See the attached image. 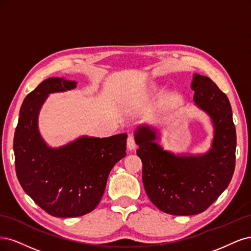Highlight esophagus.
<instances>
[{"mask_svg": "<svg viewBox=\"0 0 251 251\" xmlns=\"http://www.w3.org/2000/svg\"><path fill=\"white\" fill-rule=\"evenodd\" d=\"M136 146V143H135V139L132 134H129L128 135V139H127V148L129 150H133Z\"/></svg>", "mask_w": 251, "mask_h": 251, "instance_id": "34e87169", "label": "esophagus"}]
</instances>
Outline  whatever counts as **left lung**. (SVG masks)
<instances>
[{"mask_svg":"<svg viewBox=\"0 0 251 251\" xmlns=\"http://www.w3.org/2000/svg\"><path fill=\"white\" fill-rule=\"evenodd\" d=\"M194 101L211 116L213 148L203 156H175L154 142V130L142 126L135 133L136 154L143 164V183L151 202L176 216L204 212L228 187L236 165L237 136L229 100L211 78L194 75Z\"/></svg>","mask_w":251,"mask_h":251,"instance_id":"8db88e82","label":"left lung"}]
</instances>
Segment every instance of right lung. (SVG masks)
<instances>
[{
    "label": "right lung",
    "mask_w": 251,
    "mask_h": 251,
    "mask_svg": "<svg viewBox=\"0 0 251 251\" xmlns=\"http://www.w3.org/2000/svg\"><path fill=\"white\" fill-rule=\"evenodd\" d=\"M76 84L63 77L46 79L24 100L14 132L15 171L22 188L54 217H79L95 209L111 169L126 155V133L83 136L58 149L47 147L37 130L39 108L49 94Z\"/></svg>",
    "instance_id": "right-lung-1"
}]
</instances>
